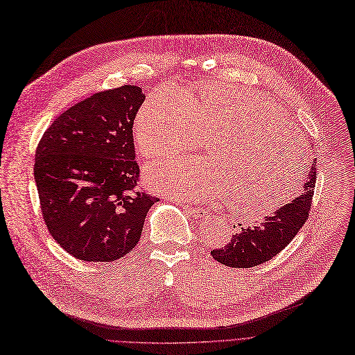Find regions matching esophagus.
Wrapping results in <instances>:
<instances>
[{
	"mask_svg": "<svg viewBox=\"0 0 355 355\" xmlns=\"http://www.w3.org/2000/svg\"><path fill=\"white\" fill-rule=\"evenodd\" d=\"M189 214H191L193 218L196 219H206L209 218V211L203 207H191V206H186Z\"/></svg>",
	"mask_w": 355,
	"mask_h": 355,
	"instance_id": "esophagus-1",
	"label": "esophagus"
}]
</instances>
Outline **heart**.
I'll list each match as a JSON object with an SVG mask.
<instances>
[{
    "label": "heart",
    "mask_w": 355,
    "mask_h": 355,
    "mask_svg": "<svg viewBox=\"0 0 355 355\" xmlns=\"http://www.w3.org/2000/svg\"><path fill=\"white\" fill-rule=\"evenodd\" d=\"M144 157L194 148L207 136L211 158L166 157L146 165L153 186L186 200H232L251 218L279 210L296 196L306 175L303 136L277 105L255 91L207 87L184 100L155 91L133 123Z\"/></svg>",
    "instance_id": "obj_1"
}]
</instances>
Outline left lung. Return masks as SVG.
I'll return each mask as SVG.
<instances>
[{
	"label": "left lung",
	"mask_w": 355,
	"mask_h": 355,
	"mask_svg": "<svg viewBox=\"0 0 355 355\" xmlns=\"http://www.w3.org/2000/svg\"><path fill=\"white\" fill-rule=\"evenodd\" d=\"M309 168L299 196L272 214L266 216L258 226L242 229L225 248L213 250L211 257L227 267L251 268L267 263L282 252L309 216L316 182V159Z\"/></svg>",
	"instance_id": "1"
}]
</instances>
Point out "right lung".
Here are the masks:
<instances>
[{
  "mask_svg": "<svg viewBox=\"0 0 355 355\" xmlns=\"http://www.w3.org/2000/svg\"><path fill=\"white\" fill-rule=\"evenodd\" d=\"M144 100L136 85L92 94L56 117L36 149L44 223L68 254L85 263L129 254L158 202L136 190L133 121Z\"/></svg>",
  "mask_w": 355,
  "mask_h": 355,
  "instance_id": "right-lung-1",
  "label": "right lung"
}]
</instances>
